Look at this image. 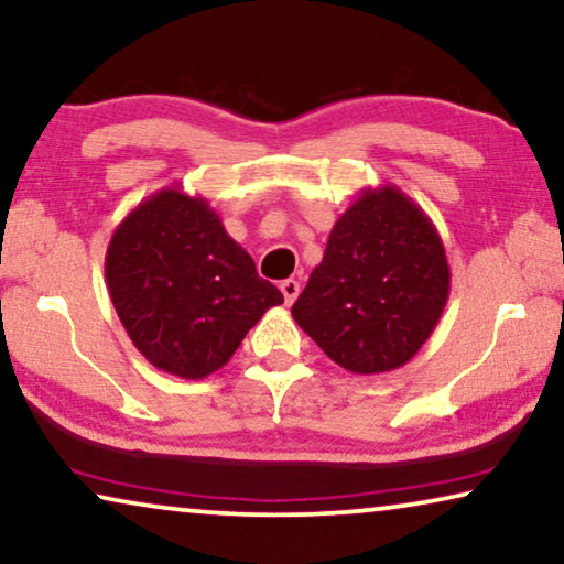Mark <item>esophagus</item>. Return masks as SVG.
<instances>
[{
  "label": "esophagus",
  "mask_w": 564,
  "mask_h": 564,
  "mask_svg": "<svg viewBox=\"0 0 564 564\" xmlns=\"http://www.w3.org/2000/svg\"><path fill=\"white\" fill-rule=\"evenodd\" d=\"M299 291H301L299 281H293V279H285V281H281V293H283V301H285V304H289V306L293 304V301H296Z\"/></svg>",
  "instance_id": "esophagus-1"
}]
</instances>
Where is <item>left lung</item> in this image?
<instances>
[{
    "label": "left lung",
    "instance_id": "left-lung-1",
    "mask_svg": "<svg viewBox=\"0 0 564 564\" xmlns=\"http://www.w3.org/2000/svg\"><path fill=\"white\" fill-rule=\"evenodd\" d=\"M449 265L432 219L401 188H362L332 227L291 316L339 368L406 365L437 327Z\"/></svg>",
    "mask_w": 564,
    "mask_h": 564
}]
</instances>
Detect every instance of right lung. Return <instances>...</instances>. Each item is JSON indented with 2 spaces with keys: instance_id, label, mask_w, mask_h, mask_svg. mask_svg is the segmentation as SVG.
<instances>
[{
  "instance_id": "right-lung-1",
  "label": "right lung",
  "mask_w": 564,
  "mask_h": 564,
  "mask_svg": "<svg viewBox=\"0 0 564 564\" xmlns=\"http://www.w3.org/2000/svg\"><path fill=\"white\" fill-rule=\"evenodd\" d=\"M105 273L142 358L186 380L227 365L260 316L283 304L209 202L181 186L148 196L117 225Z\"/></svg>"
}]
</instances>
